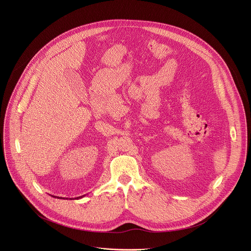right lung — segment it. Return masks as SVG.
I'll list each match as a JSON object with an SVG mask.
<instances>
[{"label": "right lung", "mask_w": 251, "mask_h": 251, "mask_svg": "<svg viewBox=\"0 0 251 251\" xmlns=\"http://www.w3.org/2000/svg\"><path fill=\"white\" fill-rule=\"evenodd\" d=\"M83 196H85V195H83ZM83 196H79V197H75V199H79V198H82ZM57 198H59V197H57ZM62 198V197H61Z\"/></svg>", "instance_id": "add662e5"}]
</instances>
